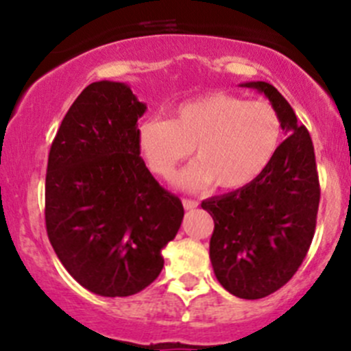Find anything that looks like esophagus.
<instances>
[{
	"label": "esophagus",
	"mask_w": 351,
	"mask_h": 351,
	"mask_svg": "<svg viewBox=\"0 0 351 351\" xmlns=\"http://www.w3.org/2000/svg\"><path fill=\"white\" fill-rule=\"evenodd\" d=\"M183 207H185V210H193L198 207V202L192 200V198H183Z\"/></svg>",
	"instance_id": "34e87169"
}]
</instances>
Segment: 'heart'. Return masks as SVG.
<instances>
[{"instance_id":"b5f03b06","label":"heart","mask_w":351,"mask_h":351,"mask_svg":"<svg viewBox=\"0 0 351 351\" xmlns=\"http://www.w3.org/2000/svg\"><path fill=\"white\" fill-rule=\"evenodd\" d=\"M284 136L278 112L267 101L212 93L182 104L169 119H146L137 130L144 161L161 178L192 154L197 161L176 176L183 190L241 189L254 182L277 156Z\"/></svg>"}]
</instances>
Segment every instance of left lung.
I'll return each instance as SVG.
<instances>
[{
	"mask_svg": "<svg viewBox=\"0 0 351 351\" xmlns=\"http://www.w3.org/2000/svg\"><path fill=\"white\" fill-rule=\"evenodd\" d=\"M270 100L289 136L254 182L202 202L214 219L210 261L219 284L239 299H263L302 265L316 229L319 178L309 132L265 81L243 83Z\"/></svg>",
	"mask_w": 351,
	"mask_h": 351,
	"instance_id": "8db88e82",
	"label": "left lung"
}]
</instances>
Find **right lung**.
Returning <instances> with one entry per match:
<instances>
[{
	"label": "right lung",
	"instance_id": "add662e5",
	"mask_svg": "<svg viewBox=\"0 0 351 351\" xmlns=\"http://www.w3.org/2000/svg\"><path fill=\"white\" fill-rule=\"evenodd\" d=\"M146 108L125 83L88 84L49 153V241L71 277L104 297L134 295L153 284L165 265L162 247L185 214L141 158L137 120Z\"/></svg>",
	"mask_w": 351,
	"mask_h": 351
}]
</instances>
